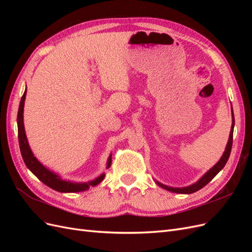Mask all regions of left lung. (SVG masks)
I'll list each match as a JSON object with an SVG mask.
<instances>
[{"instance_id":"left-lung-1","label":"left lung","mask_w":252,"mask_h":252,"mask_svg":"<svg viewBox=\"0 0 252 252\" xmlns=\"http://www.w3.org/2000/svg\"><path fill=\"white\" fill-rule=\"evenodd\" d=\"M231 113H232V125H231V130H230V134H229V139H228V143H227V146L226 149L224 151V154L222 156V158H220V161L212 167L211 169H209L207 172H206L203 177L197 181L194 184L190 185L188 187H183V188H174V187H169V186H166L162 183H159L158 181H156L157 184L162 187L166 190H168V191L171 192H175V193H183V194H189V193H193L197 190H200L201 188H203L204 186H206L208 184V183L216 177V175L224 168V166L226 165L228 158H229L230 156V152H231V147H232V140H233V127H234V116H233V110H232V106H231Z\"/></svg>"}]
</instances>
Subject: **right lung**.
I'll return each instance as SVG.
<instances>
[{
	"mask_svg": "<svg viewBox=\"0 0 252 252\" xmlns=\"http://www.w3.org/2000/svg\"><path fill=\"white\" fill-rule=\"evenodd\" d=\"M27 88L25 89V93L23 94L20 106H19V111H18V136H19V144H20V150L23 159H24V163L27 166V168L32 171L35 177L39 179L41 182H43L45 185L52 188L53 190H57L60 192H80V191H85L90 186H95L104 180L105 173L101 174L100 177L96 178L94 181H90L87 183H74L70 181H65L61 179V177L55 172L50 171L47 169L46 167L43 166L37 158L33 156L32 149L29 147V144L26 138L25 133V128H24V122H23V112H24V102L26 97ZM111 165V155L108 158L107 161V168H109Z\"/></svg>",
	"mask_w": 252,
	"mask_h": 252,
	"instance_id": "obj_1",
	"label": "right lung"
}]
</instances>
